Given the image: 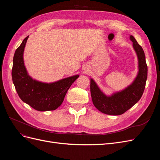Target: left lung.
<instances>
[{"label":"left lung","instance_id":"obj_1","mask_svg":"<svg viewBox=\"0 0 160 160\" xmlns=\"http://www.w3.org/2000/svg\"><path fill=\"white\" fill-rule=\"evenodd\" d=\"M133 42V49L137 53L139 62V71L133 83L122 91L115 93L111 96H106L101 91L95 82L91 79L90 89L93 103L95 107L103 113L119 115L136 103L141 99L146 87L148 77V66L145 53L135 38L130 36Z\"/></svg>","mask_w":160,"mask_h":160}]
</instances>
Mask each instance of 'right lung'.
Here are the masks:
<instances>
[{
    "label": "right lung",
    "instance_id": "add662e5",
    "mask_svg": "<svg viewBox=\"0 0 160 160\" xmlns=\"http://www.w3.org/2000/svg\"><path fill=\"white\" fill-rule=\"evenodd\" d=\"M28 36L14 52L12 69V79L19 98L31 108L40 111H52L62 104L67 91L78 75L67 77L51 83L32 79L28 75L24 64L23 52Z\"/></svg>",
    "mask_w": 160,
    "mask_h": 160
}]
</instances>
